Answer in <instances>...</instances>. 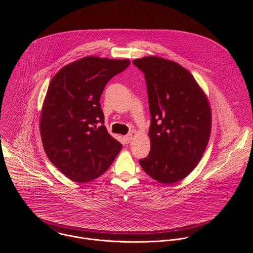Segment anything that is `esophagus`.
Instances as JSON below:
<instances>
[{
    "mask_svg": "<svg viewBox=\"0 0 253 253\" xmlns=\"http://www.w3.org/2000/svg\"><path fill=\"white\" fill-rule=\"evenodd\" d=\"M124 139H125V141H126L127 143H129V142L132 140V134H131V133L127 134L126 136H124Z\"/></svg>",
    "mask_w": 253,
    "mask_h": 253,
    "instance_id": "34e87169",
    "label": "esophagus"
}]
</instances>
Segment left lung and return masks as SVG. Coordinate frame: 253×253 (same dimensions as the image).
Returning <instances> with one entry per match:
<instances>
[{
	"label": "left lung",
	"instance_id": "left-lung-1",
	"mask_svg": "<svg viewBox=\"0 0 253 253\" xmlns=\"http://www.w3.org/2000/svg\"><path fill=\"white\" fill-rule=\"evenodd\" d=\"M146 80L151 150L140 159L160 183L185 178L200 161L211 131L210 106L189 72L178 63L149 56L133 61Z\"/></svg>",
	"mask_w": 253,
	"mask_h": 253
}]
</instances>
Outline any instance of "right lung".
Instances as JSON below:
<instances>
[{
    "instance_id": "1",
    "label": "right lung",
    "mask_w": 253,
    "mask_h": 253,
    "mask_svg": "<svg viewBox=\"0 0 253 253\" xmlns=\"http://www.w3.org/2000/svg\"><path fill=\"white\" fill-rule=\"evenodd\" d=\"M129 60L89 56L63 67L49 84L40 121L49 160L69 179L89 182L111 166L122 144L107 132L100 97Z\"/></svg>"
}]
</instances>
